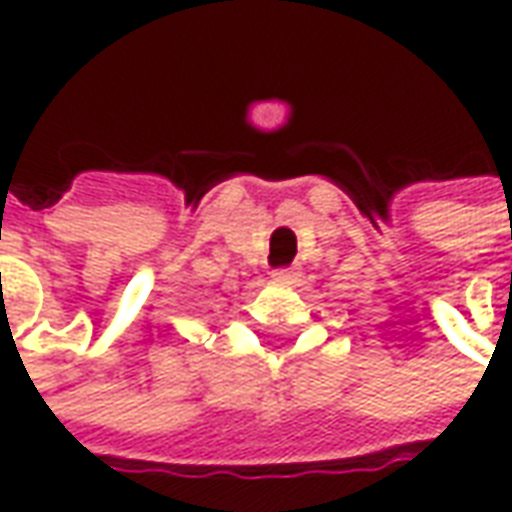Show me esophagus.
Wrapping results in <instances>:
<instances>
[{"label": "esophagus", "mask_w": 512, "mask_h": 512, "mask_svg": "<svg viewBox=\"0 0 512 512\" xmlns=\"http://www.w3.org/2000/svg\"><path fill=\"white\" fill-rule=\"evenodd\" d=\"M271 277L279 279V282H288V279L296 277V268H274V271H271Z\"/></svg>", "instance_id": "obj_1"}]
</instances>
